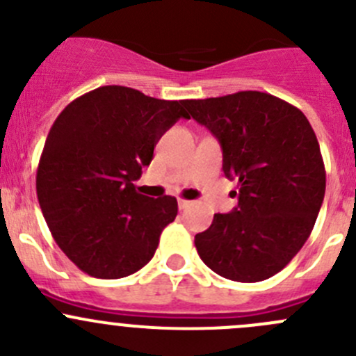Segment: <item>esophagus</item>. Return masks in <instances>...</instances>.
I'll return each mask as SVG.
<instances>
[{"mask_svg":"<svg viewBox=\"0 0 356 356\" xmlns=\"http://www.w3.org/2000/svg\"><path fill=\"white\" fill-rule=\"evenodd\" d=\"M177 204H179V210H184V208H188L189 204H191V201H188V200H177Z\"/></svg>","mask_w":356,"mask_h":356,"instance_id":"obj_1","label":"esophagus"}]
</instances>
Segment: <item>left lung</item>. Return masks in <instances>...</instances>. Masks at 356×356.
<instances>
[{
    "instance_id": "obj_1",
    "label": "left lung",
    "mask_w": 356,
    "mask_h": 356,
    "mask_svg": "<svg viewBox=\"0 0 356 356\" xmlns=\"http://www.w3.org/2000/svg\"><path fill=\"white\" fill-rule=\"evenodd\" d=\"M220 143L238 207L195 236L201 260L225 279L258 282L281 272L310 236L325 195L317 136L303 111L260 91L186 99ZM189 117V118H191Z\"/></svg>"
}]
</instances>
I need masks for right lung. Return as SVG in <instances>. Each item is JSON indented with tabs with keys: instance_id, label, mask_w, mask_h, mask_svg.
Returning a JSON list of instances; mask_svg holds the SVG:
<instances>
[{
	"instance_id": "1",
	"label": "right lung",
	"mask_w": 356,
	"mask_h": 356,
	"mask_svg": "<svg viewBox=\"0 0 356 356\" xmlns=\"http://www.w3.org/2000/svg\"><path fill=\"white\" fill-rule=\"evenodd\" d=\"M179 118H189L184 102L103 86L67 105L49 129L38 200L56 245L91 277L138 272L174 222L177 200L139 195L134 181Z\"/></svg>"
}]
</instances>
